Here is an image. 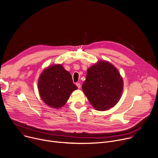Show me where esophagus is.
<instances>
[{"instance_id":"1","label":"esophagus","mask_w":158,"mask_h":158,"mask_svg":"<svg viewBox=\"0 0 158 158\" xmlns=\"http://www.w3.org/2000/svg\"><path fill=\"white\" fill-rule=\"evenodd\" d=\"M76 85L77 86V87H78V89H80V88L81 85H80V83H76Z\"/></svg>"}]
</instances>
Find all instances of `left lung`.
<instances>
[{
    "label": "left lung",
    "instance_id": "obj_1",
    "mask_svg": "<svg viewBox=\"0 0 158 158\" xmlns=\"http://www.w3.org/2000/svg\"><path fill=\"white\" fill-rule=\"evenodd\" d=\"M82 90L96 110H106L118 102L123 90V80L114 65L100 61L87 70Z\"/></svg>",
    "mask_w": 158,
    "mask_h": 158
}]
</instances>
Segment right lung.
Instances as JSON below:
<instances>
[{
    "mask_svg": "<svg viewBox=\"0 0 158 158\" xmlns=\"http://www.w3.org/2000/svg\"><path fill=\"white\" fill-rule=\"evenodd\" d=\"M38 90L42 100L48 106L58 109L63 106L70 94L78 87L61 64L48 67L38 80Z\"/></svg>",
    "mask_w": 158,
    "mask_h": 158,
    "instance_id": "add662e5",
    "label": "right lung"
}]
</instances>
